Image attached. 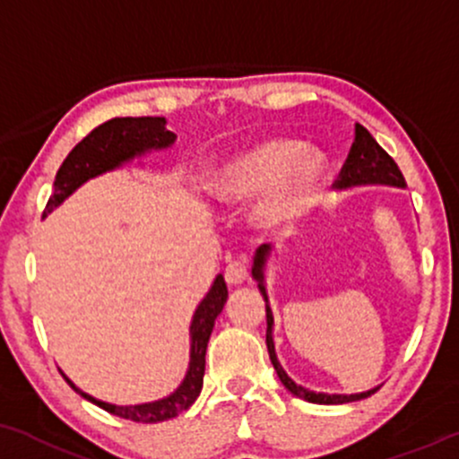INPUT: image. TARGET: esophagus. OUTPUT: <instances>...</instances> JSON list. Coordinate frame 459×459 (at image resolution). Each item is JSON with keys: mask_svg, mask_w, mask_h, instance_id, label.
I'll use <instances>...</instances> for the list:
<instances>
[{"mask_svg": "<svg viewBox=\"0 0 459 459\" xmlns=\"http://www.w3.org/2000/svg\"><path fill=\"white\" fill-rule=\"evenodd\" d=\"M224 278L229 286H239L247 280V263L246 261H233L226 264Z\"/></svg>", "mask_w": 459, "mask_h": 459, "instance_id": "obj_1", "label": "esophagus"}]
</instances>
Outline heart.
<instances>
[{"label": "heart", "instance_id": "obj_1", "mask_svg": "<svg viewBox=\"0 0 459 459\" xmlns=\"http://www.w3.org/2000/svg\"><path fill=\"white\" fill-rule=\"evenodd\" d=\"M327 167L289 139H269L235 153L215 170L212 192L229 205L256 201V222L269 230L295 226L318 201Z\"/></svg>", "mask_w": 459, "mask_h": 459}]
</instances>
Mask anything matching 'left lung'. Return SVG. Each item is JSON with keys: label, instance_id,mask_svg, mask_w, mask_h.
<instances>
[{"label": "left lung", "instance_id": "8db88e82", "mask_svg": "<svg viewBox=\"0 0 459 459\" xmlns=\"http://www.w3.org/2000/svg\"><path fill=\"white\" fill-rule=\"evenodd\" d=\"M338 190H351V187H361V186H391V187H406L404 175L397 169L394 158L385 152L383 147L374 141V136L363 128L361 124L355 126V143H352L349 158H346L344 169L340 170L338 181L333 184ZM272 258V246L263 244L254 254V264H252V278L256 280L258 290H261L264 299V310H267V351L269 359H272L273 369L278 372L280 383L290 391L292 395L301 397V400L310 402V404H346V402H357L363 397H369L377 394L380 389H368L361 394H323V391H312L301 387L292 380L289 374L284 372V368L280 366L278 355H275V344H273V312L269 306V295L267 286H264V272H267V263Z\"/></svg>", "mask_w": 459, "mask_h": 459}]
</instances>
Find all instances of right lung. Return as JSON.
Masks as SVG:
<instances>
[{
	"mask_svg": "<svg viewBox=\"0 0 459 459\" xmlns=\"http://www.w3.org/2000/svg\"><path fill=\"white\" fill-rule=\"evenodd\" d=\"M175 132L167 130V119L164 117H115L107 124L98 126L90 134L82 139L68 153L64 164L55 175L53 195L48 198L44 215H48L53 209H57L68 198L72 192H76L85 181L100 177L108 170H115L124 164L132 162L134 158L145 156V153L169 149L175 143ZM226 297V282L222 275L213 280L212 289L205 295V299L198 303L190 323V361H187V372L173 394H169L162 400L145 402V404H130L117 406L108 402L98 400L85 391L76 387L72 380L62 372L65 383L76 391L81 397H85L91 404L104 408L110 415L121 419H130L136 423H158L167 421L184 412L186 408L195 404V400L203 389V377H205V352L207 342L212 335L215 318L222 312Z\"/></svg>",
	"mask_w": 459,
	"mask_h": 459,
	"instance_id": "right-lung-1",
	"label": "right lung"
}]
</instances>
